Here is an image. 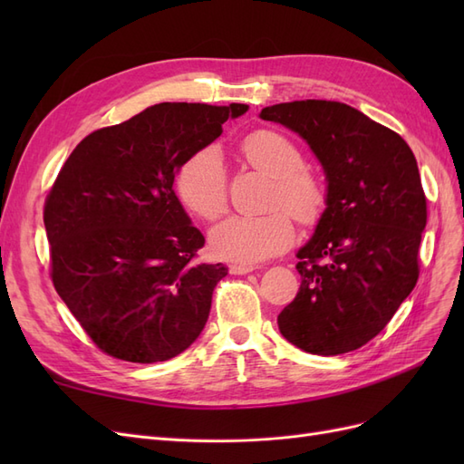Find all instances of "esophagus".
Masks as SVG:
<instances>
[{"mask_svg":"<svg viewBox=\"0 0 464 464\" xmlns=\"http://www.w3.org/2000/svg\"><path fill=\"white\" fill-rule=\"evenodd\" d=\"M256 269H257V266L251 265V263H234V265H230L232 275H247V273L256 271Z\"/></svg>","mask_w":464,"mask_h":464,"instance_id":"1","label":"esophagus"}]
</instances>
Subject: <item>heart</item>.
Returning <instances> with one entry per match:
<instances>
[{
	"instance_id": "1",
	"label": "heart",
	"mask_w": 464,
	"mask_h": 464,
	"mask_svg": "<svg viewBox=\"0 0 464 464\" xmlns=\"http://www.w3.org/2000/svg\"><path fill=\"white\" fill-rule=\"evenodd\" d=\"M240 150L249 166L273 178L269 205L278 207L259 217L234 215L210 232V247L222 259L256 263L285 251L294 240V224L287 211L302 224L317 222L327 207L323 181L304 170V157L290 139L276 131L249 133ZM176 191L193 215L217 220L227 210V172L220 152L203 149L179 166ZM286 206L289 209H280Z\"/></svg>"
}]
</instances>
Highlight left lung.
<instances>
[{"label":"left lung","instance_id":"left-lung-1","mask_svg":"<svg viewBox=\"0 0 464 464\" xmlns=\"http://www.w3.org/2000/svg\"><path fill=\"white\" fill-rule=\"evenodd\" d=\"M259 118L298 133L327 181L325 213L296 254L302 285L278 329L310 354L350 353L383 331L416 286L428 218L416 159L399 133L343 102H283Z\"/></svg>","mask_w":464,"mask_h":464}]
</instances>
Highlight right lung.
<instances>
[{
  "label": "right lung",
  "instance_id": "obj_1",
  "mask_svg": "<svg viewBox=\"0 0 464 464\" xmlns=\"http://www.w3.org/2000/svg\"><path fill=\"white\" fill-rule=\"evenodd\" d=\"M247 104H154L92 131L69 154L44 205L55 292L102 353L170 360L201 334L222 263H198L205 237L174 193L191 154Z\"/></svg>",
  "mask_w": 464,
  "mask_h": 464
}]
</instances>
